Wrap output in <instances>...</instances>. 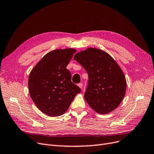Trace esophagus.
<instances>
[{"label": "esophagus", "mask_w": 154, "mask_h": 154, "mask_svg": "<svg viewBox=\"0 0 154 154\" xmlns=\"http://www.w3.org/2000/svg\"><path fill=\"white\" fill-rule=\"evenodd\" d=\"M77 86L80 88L81 89H82V83H79L77 84Z\"/></svg>", "instance_id": "34e87169"}]
</instances>
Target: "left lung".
Instances as JSON below:
<instances>
[{"label":"left lung","instance_id":"8db88e82","mask_svg":"<svg viewBox=\"0 0 154 154\" xmlns=\"http://www.w3.org/2000/svg\"><path fill=\"white\" fill-rule=\"evenodd\" d=\"M86 70L88 85L84 99L91 109L106 114L120 105L126 91L124 74L116 61L105 51L88 48L74 56Z\"/></svg>","mask_w":154,"mask_h":154}]
</instances>
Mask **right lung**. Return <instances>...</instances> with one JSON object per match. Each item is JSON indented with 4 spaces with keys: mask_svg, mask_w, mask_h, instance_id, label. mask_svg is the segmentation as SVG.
Segmentation results:
<instances>
[{
    "mask_svg": "<svg viewBox=\"0 0 154 154\" xmlns=\"http://www.w3.org/2000/svg\"><path fill=\"white\" fill-rule=\"evenodd\" d=\"M76 50L56 49L45 54L30 73L28 86L30 97L44 114H63L81 90L71 81L66 66Z\"/></svg>",
    "mask_w": 154,
    "mask_h": 154,
    "instance_id": "add662e5",
    "label": "right lung"
}]
</instances>
